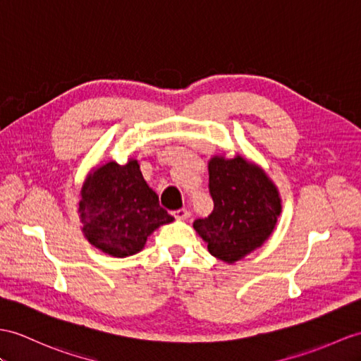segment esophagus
<instances>
[{
    "mask_svg": "<svg viewBox=\"0 0 361 361\" xmlns=\"http://www.w3.org/2000/svg\"><path fill=\"white\" fill-rule=\"evenodd\" d=\"M173 216H174L176 219H178V221H187L190 213H188V211H187L185 208H180V209H178V211H173Z\"/></svg>",
    "mask_w": 361,
    "mask_h": 361,
    "instance_id": "1",
    "label": "esophagus"
}]
</instances>
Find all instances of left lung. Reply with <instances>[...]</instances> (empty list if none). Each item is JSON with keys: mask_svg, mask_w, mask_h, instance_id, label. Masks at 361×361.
Returning <instances> with one entry per match:
<instances>
[{"mask_svg": "<svg viewBox=\"0 0 361 361\" xmlns=\"http://www.w3.org/2000/svg\"><path fill=\"white\" fill-rule=\"evenodd\" d=\"M214 209L192 224L211 256L228 265L260 248L282 213L279 188L260 165L237 153L208 161Z\"/></svg>", "mask_w": 361, "mask_h": 361, "instance_id": "obj_1", "label": "left lung"}]
</instances>
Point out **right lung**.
Masks as SVG:
<instances>
[{"instance_id": "add662e5", "label": "right lung", "mask_w": 361, "mask_h": 361, "mask_svg": "<svg viewBox=\"0 0 361 361\" xmlns=\"http://www.w3.org/2000/svg\"><path fill=\"white\" fill-rule=\"evenodd\" d=\"M78 214L89 243L119 259L144 250L148 235L174 221L159 205L135 157L126 165L107 161L90 170L79 191Z\"/></svg>"}]
</instances>
